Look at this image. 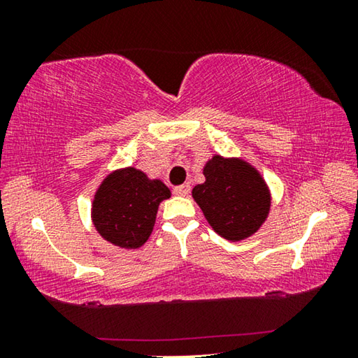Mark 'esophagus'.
<instances>
[{
	"mask_svg": "<svg viewBox=\"0 0 358 358\" xmlns=\"http://www.w3.org/2000/svg\"><path fill=\"white\" fill-rule=\"evenodd\" d=\"M191 191V186L189 185H181V186H175L173 187V194L175 196H187Z\"/></svg>",
	"mask_w": 358,
	"mask_h": 358,
	"instance_id": "34e87169",
	"label": "esophagus"
}]
</instances>
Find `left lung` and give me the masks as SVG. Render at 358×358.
Instances as JSON below:
<instances>
[{
	"label": "left lung",
	"instance_id": "1",
	"mask_svg": "<svg viewBox=\"0 0 358 358\" xmlns=\"http://www.w3.org/2000/svg\"><path fill=\"white\" fill-rule=\"evenodd\" d=\"M203 175L205 183L194 187L192 197L217 235L238 241L262 226L270 192L257 171L245 161L213 156Z\"/></svg>",
	"mask_w": 358,
	"mask_h": 358
}]
</instances>
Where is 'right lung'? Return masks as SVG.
Wrapping results in <instances>:
<instances>
[{
	"label": "right lung",
	"mask_w": 358,
	"mask_h": 358,
	"mask_svg": "<svg viewBox=\"0 0 358 358\" xmlns=\"http://www.w3.org/2000/svg\"><path fill=\"white\" fill-rule=\"evenodd\" d=\"M169 197L171 189L161 180H148L137 169L113 172L94 196V227L117 246H142L153 230L157 207Z\"/></svg>",
	"instance_id": "1"
}]
</instances>
